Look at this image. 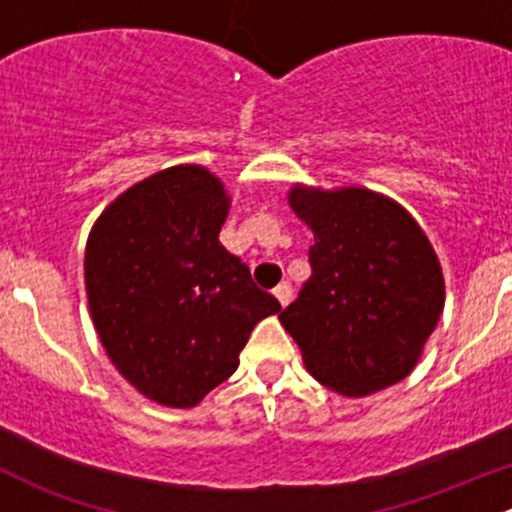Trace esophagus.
Here are the masks:
<instances>
[{"instance_id": "34e87169", "label": "esophagus", "mask_w": 512, "mask_h": 512, "mask_svg": "<svg viewBox=\"0 0 512 512\" xmlns=\"http://www.w3.org/2000/svg\"><path fill=\"white\" fill-rule=\"evenodd\" d=\"M275 297H277V302L282 304V307H287V304L292 302V287H289L287 282H282V285L275 287Z\"/></svg>"}]
</instances>
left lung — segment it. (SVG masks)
<instances>
[{
  "mask_svg": "<svg viewBox=\"0 0 512 512\" xmlns=\"http://www.w3.org/2000/svg\"><path fill=\"white\" fill-rule=\"evenodd\" d=\"M289 205L314 232L312 277L280 322L309 374L354 399L399 384L443 312L428 237L401 205L364 188H294Z\"/></svg>",
  "mask_w": 512,
  "mask_h": 512,
  "instance_id": "1",
  "label": "left lung"
}]
</instances>
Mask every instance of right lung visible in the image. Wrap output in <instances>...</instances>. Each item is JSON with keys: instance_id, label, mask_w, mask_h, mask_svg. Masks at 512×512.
Listing matches in <instances>:
<instances>
[{"instance_id": "add662e5", "label": "right lung", "mask_w": 512, "mask_h": 512, "mask_svg": "<svg viewBox=\"0 0 512 512\" xmlns=\"http://www.w3.org/2000/svg\"><path fill=\"white\" fill-rule=\"evenodd\" d=\"M223 183L175 165L133 185L96 220L84 277L98 339L143 396L190 409L240 364L280 302L220 245Z\"/></svg>"}]
</instances>
